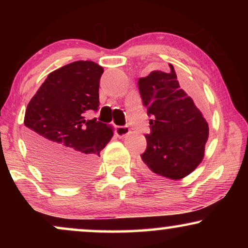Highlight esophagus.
<instances>
[{
	"mask_svg": "<svg viewBox=\"0 0 248 248\" xmlns=\"http://www.w3.org/2000/svg\"><path fill=\"white\" fill-rule=\"evenodd\" d=\"M116 135L120 138H125L130 134V127L128 126H117L116 127Z\"/></svg>",
	"mask_w": 248,
	"mask_h": 248,
	"instance_id": "esophagus-1",
	"label": "esophagus"
}]
</instances>
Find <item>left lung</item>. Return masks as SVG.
<instances>
[{"mask_svg": "<svg viewBox=\"0 0 248 248\" xmlns=\"http://www.w3.org/2000/svg\"><path fill=\"white\" fill-rule=\"evenodd\" d=\"M152 71L138 86L148 107L151 133L145 135L147 150L141 155L145 169L158 177L182 179L204 157L209 125L194 101L181 89L175 69Z\"/></svg>", "mask_w": 248, "mask_h": 248, "instance_id": "obj_1", "label": "left lung"}]
</instances>
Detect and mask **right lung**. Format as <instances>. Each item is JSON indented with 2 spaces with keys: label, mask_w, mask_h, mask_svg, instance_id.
I'll list each match as a JSON object with an SVG mask.
<instances>
[{
  "label": "right lung",
  "mask_w": 248,
  "mask_h": 248,
  "mask_svg": "<svg viewBox=\"0 0 248 248\" xmlns=\"http://www.w3.org/2000/svg\"><path fill=\"white\" fill-rule=\"evenodd\" d=\"M104 69L77 61L49 73L25 114L27 143L37 165L61 184H80L96 170L100 151L114 135L110 125L84 120L99 106Z\"/></svg>",
  "instance_id": "right-lung-1"
}]
</instances>
